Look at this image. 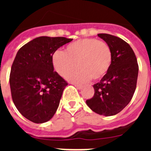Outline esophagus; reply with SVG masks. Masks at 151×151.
I'll return each instance as SVG.
<instances>
[{
  "label": "esophagus",
  "mask_w": 151,
  "mask_h": 151,
  "mask_svg": "<svg viewBox=\"0 0 151 151\" xmlns=\"http://www.w3.org/2000/svg\"><path fill=\"white\" fill-rule=\"evenodd\" d=\"M74 85H75V86H76V87L78 89H82V88H83V85H78V84H74Z\"/></svg>",
  "instance_id": "esophagus-1"
}]
</instances>
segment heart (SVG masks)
<instances>
[{
  "mask_svg": "<svg viewBox=\"0 0 151 151\" xmlns=\"http://www.w3.org/2000/svg\"><path fill=\"white\" fill-rule=\"evenodd\" d=\"M112 60V50L106 42L86 38L68 45L65 52L56 50L52 56V64L60 76L66 77L76 68L77 63L79 69L67 78L72 82H84L90 78H103L110 69Z\"/></svg>",
  "mask_w": 151,
  "mask_h": 151,
  "instance_id": "b5f03b06",
  "label": "heart"
}]
</instances>
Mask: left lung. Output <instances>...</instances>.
I'll return each mask as SVG.
<instances>
[{
  "mask_svg": "<svg viewBox=\"0 0 151 151\" xmlns=\"http://www.w3.org/2000/svg\"><path fill=\"white\" fill-rule=\"evenodd\" d=\"M110 46L113 60L110 69L93 85L94 96L86 104L94 113L110 116L129 104L137 85L138 64L130 45L122 38L109 34H98Z\"/></svg>",
  "mask_w": 151,
  "mask_h": 151,
  "instance_id": "8db88e82",
  "label": "left lung"
}]
</instances>
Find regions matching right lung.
Listing matches in <instances>:
<instances>
[{"mask_svg":"<svg viewBox=\"0 0 151 151\" xmlns=\"http://www.w3.org/2000/svg\"><path fill=\"white\" fill-rule=\"evenodd\" d=\"M72 41L64 37L41 36L17 52L10 75L12 99L19 112L35 123L50 120L59 106L68 83L54 71L52 56Z\"/></svg>","mask_w":151,"mask_h":151,"instance_id":"obj_1","label":"right lung"}]
</instances>
